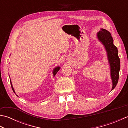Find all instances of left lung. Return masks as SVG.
Listing matches in <instances>:
<instances>
[{
	"mask_svg": "<svg viewBox=\"0 0 128 128\" xmlns=\"http://www.w3.org/2000/svg\"><path fill=\"white\" fill-rule=\"evenodd\" d=\"M97 36L98 39L102 42L107 51L108 62L110 65V76L112 80V90H113L118 83L120 67L117 48L114 45L113 38L109 31L100 28Z\"/></svg>",
	"mask_w": 128,
	"mask_h": 128,
	"instance_id": "8db88e82",
	"label": "left lung"
}]
</instances>
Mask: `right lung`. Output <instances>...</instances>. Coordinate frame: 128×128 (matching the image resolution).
Wrapping results in <instances>:
<instances>
[{
  "instance_id": "right-lung-1",
  "label": "right lung",
  "mask_w": 128,
  "mask_h": 128,
  "mask_svg": "<svg viewBox=\"0 0 128 128\" xmlns=\"http://www.w3.org/2000/svg\"><path fill=\"white\" fill-rule=\"evenodd\" d=\"M60 69V66H57V67L55 68H54V69H53V76H55V75H56V73H57V72H58L59 71V69ZM10 84H11V86H12V91H13V92H14V93L15 94V91H14V88H13V86H12V81H11L10 78ZM16 96H18L17 94H16Z\"/></svg>"
}]
</instances>
